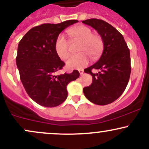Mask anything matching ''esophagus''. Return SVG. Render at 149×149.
I'll list each match as a JSON object with an SVG mask.
<instances>
[{
    "instance_id": "obj_1",
    "label": "esophagus",
    "mask_w": 149,
    "mask_h": 149,
    "mask_svg": "<svg viewBox=\"0 0 149 149\" xmlns=\"http://www.w3.org/2000/svg\"><path fill=\"white\" fill-rule=\"evenodd\" d=\"M78 71H79V73H80V75H83V73H84V71H83V69H80V70H78Z\"/></svg>"
}]
</instances>
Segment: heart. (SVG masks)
Here are the masks:
<instances>
[{
  "instance_id": "b5f03b06",
  "label": "heart",
  "mask_w": 149,
  "mask_h": 149,
  "mask_svg": "<svg viewBox=\"0 0 149 149\" xmlns=\"http://www.w3.org/2000/svg\"><path fill=\"white\" fill-rule=\"evenodd\" d=\"M67 33L73 40L80 42L78 51L79 54L73 55L66 61L69 69H82L89 62V56L92 59H97L104 48V42L99 35L92 34L90 27L78 25L69 29ZM54 49L58 57L62 60L69 57V43L63 35L58 36L54 43Z\"/></svg>"
}]
</instances>
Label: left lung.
Segmentation results:
<instances>
[{
  "instance_id": "left-lung-1",
  "label": "left lung",
  "mask_w": 149,
  "mask_h": 149,
  "mask_svg": "<svg viewBox=\"0 0 149 149\" xmlns=\"http://www.w3.org/2000/svg\"><path fill=\"white\" fill-rule=\"evenodd\" d=\"M82 22L95 29L104 42L100 59L84 70L92 76V83L83 92L92 103L107 105L119 98L127 87L131 73L130 49L122 34L107 22L93 18ZM92 69L99 72L93 74Z\"/></svg>"
}]
</instances>
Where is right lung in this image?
Wrapping results in <instances>:
<instances>
[{"mask_svg": "<svg viewBox=\"0 0 149 149\" xmlns=\"http://www.w3.org/2000/svg\"><path fill=\"white\" fill-rule=\"evenodd\" d=\"M78 22L42 24L30 29L19 42L16 63L20 79L29 96L39 105L54 107L63 103L67 98V85L80 76L77 70L56 74L65 63L54 49L59 33Z\"/></svg>", "mask_w": 149, "mask_h": 149, "instance_id": "right-lung-1", "label": "right lung"}]
</instances>
